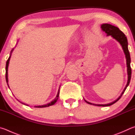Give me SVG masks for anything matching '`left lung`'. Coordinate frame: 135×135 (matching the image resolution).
<instances>
[{
    "mask_svg": "<svg viewBox=\"0 0 135 135\" xmlns=\"http://www.w3.org/2000/svg\"><path fill=\"white\" fill-rule=\"evenodd\" d=\"M101 28L103 31H104L106 34H107V36L109 35H112V37L114 38V39L117 40L118 42H120V45L122 47V49L123 50V51L125 54V56H126V65H127V75H128V78H127V82L126 86H125L124 89L121 95L116 100L113 101L112 103L107 104H92L89 102H88L86 100V103H87L89 104L94 105L97 106H102V107H105V106H110L111 105H113V104L116 103L117 101L121 98L123 94L124 93L125 90H126L127 87L129 85L130 81H131V75H132V69L131 67V56H130V53L128 50V42H127V40L126 37V35L122 31L119 30V28H117L115 26H113L111 24H108V23H103L101 25Z\"/></svg>",
    "mask_w": 135,
    "mask_h": 135,
    "instance_id": "left-lung-1",
    "label": "left lung"
}]
</instances>
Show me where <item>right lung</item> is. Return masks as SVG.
I'll use <instances>...</instances> for the list:
<instances>
[{
  "label": "right lung",
  "instance_id": "right-lung-1",
  "mask_svg": "<svg viewBox=\"0 0 135 135\" xmlns=\"http://www.w3.org/2000/svg\"><path fill=\"white\" fill-rule=\"evenodd\" d=\"M13 50V49L12 50V51H11V54H10V56L9 57V58L8 59V60L6 61V81L7 82V84H8V86L9 88V85H8V66H9V60H10V59H11V54L12 53V51ZM59 92H60V88L59 89V91L57 92V95L56 97V98H54V100L53 101H52L51 103L47 104H45V105H37V106H34L35 107H37V108H42V107H49V106H51L52 105L56 103V101H57L58 98H59ZM23 104V103H22Z\"/></svg>",
  "mask_w": 135,
  "mask_h": 135
}]
</instances>
